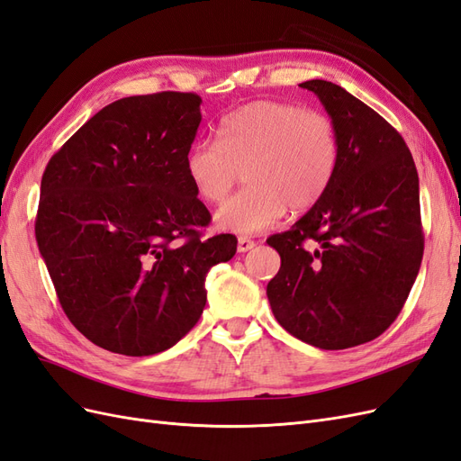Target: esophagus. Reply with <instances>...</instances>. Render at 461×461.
Here are the masks:
<instances>
[{
	"mask_svg": "<svg viewBox=\"0 0 461 461\" xmlns=\"http://www.w3.org/2000/svg\"><path fill=\"white\" fill-rule=\"evenodd\" d=\"M254 246H256V242L246 239V236H240V239H239V252H240V254L249 252V249H252Z\"/></svg>",
	"mask_w": 461,
	"mask_h": 461,
	"instance_id": "1",
	"label": "esophagus"
}]
</instances>
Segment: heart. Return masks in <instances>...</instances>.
I'll list each match as a JSON object with an SVG mask.
<instances>
[{"mask_svg": "<svg viewBox=\"0 0 461 461\" xmlns=\"http://www.w3.org/2000/svg\"><path fill=\"white\" fill-rule=\"evenodd\" d=\"M339 161L340 140L329 115L261 100L222 119L219 140L194 146L186 173L205 203H221L244 173L248 188L219 209L215 225L258 234L281 222L288 205L305 212L321 202Z\"/></svg>", "mask_w": 461, "mask_h": 461, "instance_id": "1", "label": "heart"}]
</instances>
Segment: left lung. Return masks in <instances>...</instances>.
<instances>
[{
    "label": "left lung",
    "mask_w": 461,
    "mask_h": 461,
    "mask_svg": "<svg viewBox=\"0 0 461 461\" xmlns=\"http://www.w3.org/2000/svg\"><path fill=\"white\" fill-rule=\"evenodd\" d=\"M339 132L327 194L267 244L281 269L267 285L275 319L321 350L383 334L408 300L423 258L420 176L398 131L327 80L302 82Z\"/></svg>",
    "instance_id": "obj_1"
}]
</instances>
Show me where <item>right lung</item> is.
Returning a JSON list of instances; mask_svg holds the SVG:
<instances>
[{
    "label": "right lung",
    "instance_id": "add662e5",
    "mask_svg": "<svg viewBox=\"0 0 461 461\" xmlns=\"http://www.w3.org/2000/svg\"><path fill=\"white\" fill-rule=\"evenodd\" d=\"M202 97H122L82 124L50 159L36 242L68 321L104 350L153 356L205 308V275L236 254L212 221L186 158Z\"/></svg>",
    "mask_w": 461,
    "mask_h": 461
}]
</instances>
